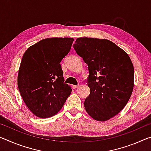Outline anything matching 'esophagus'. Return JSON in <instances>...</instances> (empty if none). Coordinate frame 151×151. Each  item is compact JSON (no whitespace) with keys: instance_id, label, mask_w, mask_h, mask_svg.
Segmentation results:
<instances>
[{"instance_id":"esophagus-1","label":"esophagus","mask_w":151,"mask_h":151,"mask_svg":"<svg viewBox=\"0 0 151 151\" xmlns=\"http://www.w3.org/2000/svg\"><path fill=\"white\" fill-rule=\"evenodd\" d=\"M78 87H79V85H73V88H75V89L77 88Z\"/></svg>"}]
</instances>
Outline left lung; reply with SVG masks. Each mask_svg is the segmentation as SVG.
Instances as JSON below:
<instances>
[{
  "label": "left lung",
  "instance_id": "left-lung-1",
  "mask_svg": "<svg viewBox=\"0 0 151 151\" xmlns=\"http://www.w3.org/2000/svg\"><path fill=\"white\" fill-rule=\"evenodd\" d=\"M73 47L87 64L91 93L85 108L92 118L105 121L126 106L134 86V67L127 53L111 40L81 37Z\"/></svg>",
  "mask_w": 151,
  "mask_h": 151
}]
</instances>
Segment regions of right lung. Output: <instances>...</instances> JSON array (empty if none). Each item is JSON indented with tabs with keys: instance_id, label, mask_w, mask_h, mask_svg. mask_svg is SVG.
Listing matches in <instances>:
<instances>
[{
	"instance_id": "obj_1",
	"label": "right lung",
	"mask_w": 151,
	"mask_h": 151,
	"mask_svg": "<svg viewBox=\"0 0 151 151\" xmlns=\"http://www.w3.org/2000/svg\"><path fill=\"white\" fill-rule=\"evenodd\" d=\"M73 38L40 40L25 51L18 74V86L24 103L40 118L55 115L70 94L64 83L60 63L70 52Z\"/></svg>"
}]
</instances>
